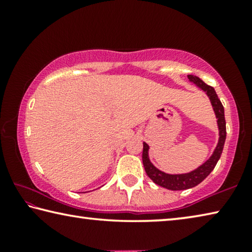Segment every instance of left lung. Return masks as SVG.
<instances>
[{
	"instance_id": "8db88e82",
	"label": "left lung",
	"mask_w": 252,
	"mask_h": 252,
	"mask_svg": "<svg viewBox=\"0 0 252 252\" xmlns=\"http://www.w3.org/2000/svg\"><path fill=\"white\" fill-rule=\"evenodd\" d=\"M191 82H193L198 85L199 88H201L204 92H207V94L210 99L213 110H215L217 119H218V126H219V132H220V138L219 143L217 146L215 152H213L212 157L209 159L206 163H203L201 167H199L197 170L186 173V174H167L164 172H161L160 170H158L156 167H153L152 163L148 158V150L149 147L147 143L143 142V152H142V162L143 167L148 177L151 180L157 183L158 186H161L163 188H167L169 190H186L189 188H193L198 186L200 182H202L206 179L210 172L215 169L217 162L219 161L221 153L223 150L224 141H225V134H227V129H225V119H224V109L223 105L221 103L220 99L217 95L215 89L210 85H208L203 82V81L198 78L195 75H188Z\"/></svg>"
}]
</instances>
